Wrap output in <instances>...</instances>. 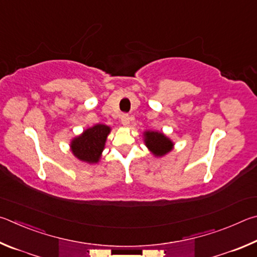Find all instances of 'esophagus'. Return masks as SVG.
Listing matches in <instances>:
<instances>
[{
    "instance_id": "1",
    "label": "esophagus",
    "mask_w": 257,
    "mask_h": 257,
    "mask_svg": "<svg viewBox=\"0 0 257 257\" xmlns=\"http://www.w3.org/2000/svg\"><path fill=\"white\" fill-rule=\"evenodd\" d=\"M120 121L124 126H127L130 124V116L127 114L120 115Z\"/></svg>"
}]
</instances>
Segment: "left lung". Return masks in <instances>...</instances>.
Listing matches in <instances>:
<instances>
[{
    "label": "left lung",
    "mask_w": 257,
    "mask_h": 257,
    "mask_svg": "<svg viewBox=\"0 0 257 257\" xmlns=\"http://www.w3.org/2000/svg\"><path fill=\"white\" fill-rule=\"evenodd\" d=\"M145 143L155 157H163L173 150L174 143L161 132L146 131Z\"/></svg>",
    "instance_id": "1"
}]
</instances>
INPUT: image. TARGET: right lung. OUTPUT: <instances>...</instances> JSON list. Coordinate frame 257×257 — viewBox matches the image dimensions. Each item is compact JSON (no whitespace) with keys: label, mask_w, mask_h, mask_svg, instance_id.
<instances>
[{"label":"right lung","mask_w":257,"mask_h":257,"mask_svg":"<svg viewBox=\"0 0 257 257\" xmlns=\"http://www.w3.org/2000/svg\"><path fill=\"white\" fill-rule=\"evenodd\" d=\"M110 127L103 124H96L83 131L81 136L71 141V151L76 158L88 164H97L100 160Z\"/></svg>","instance_id":"right-lung-1"}]
</instances>
